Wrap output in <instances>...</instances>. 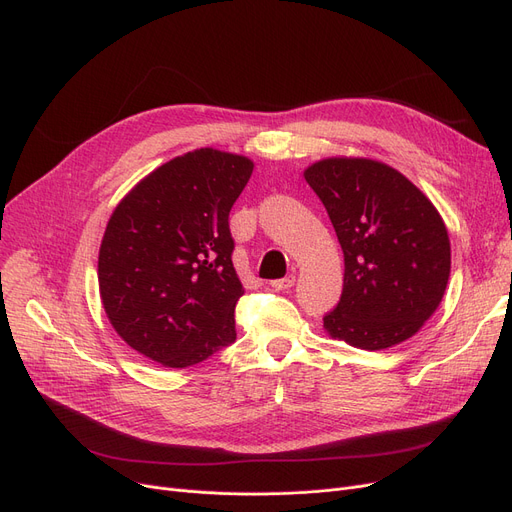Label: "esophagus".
<instances>
[{
	"mask_svg": "<svg viewBox=\"0 0 512 512\" xmlns=\"http://www.w3.org/2000/svg\"><path fill=\"white\" fill-rule=\"evenodd\" d=\"M294 283H296V275H287V277H283V279L271 281V287H273L275 291H285V289H289V287H294Z\"/></svg>",
	"mask_w": 512,
	"mask_h": 512,
	"instance_id": "34e87169",
	"label": "esophagus"
}]
</instances>
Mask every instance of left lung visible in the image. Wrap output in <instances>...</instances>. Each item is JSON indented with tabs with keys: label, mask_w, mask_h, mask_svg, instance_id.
I'll use <instances>...</instances> for the list:
<instances>
[{
	"label": "left lung",
	"mask_w": 512,
	"mask_h": 512,
	"mask_svg": "<svg viewBox=\"0 0 512 512\" xmlns=\"http://www.w3.org/2000/svg\"><path fill=\"white\" fill-rule=\"evenodd\" d=\"M344 250V291L323 316L331 337L385 350L415 335L440 306L450 239L440 212L396 168L327 158L304 170Z\"/></svg>",
	"instance_id": "left-lung-1"
}]
</instances>
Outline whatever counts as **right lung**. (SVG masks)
<instances>
[{"mask_svg": "<svg viewBox=\"0 0 512 512\" xmlns=\"http://www.w3.org/2000/svg\"><path fill=\"white\" fill-rule=\"evenodd\" d=\"M254 162L202 148L158 166L114 208L97 260L104 310L125 342L185 369L235 342L243 285L229 212Z\"/></svg>", "mask_w": 512, "mask_h": 512, "instance_id": "obj_1", "label": "right lung"}]
</instances>
